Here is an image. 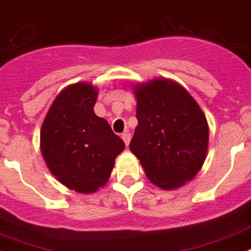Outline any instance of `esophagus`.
<instances>
[{
  "instance_id": "1",
  "label": "esophagus",
  "mask_w": 251,
  "mask_h": 251,
  "mask_svg": "<svg viewBox=\"0 0 251 251\" xmlns=\"http://www.w3.org/2000/svg\"><path fill=\"white\" fill-rule=\"evenodd\" d=\"M130 133L129 132H124L123 134H122V138H123V141H124V143H126V146H128V145H129V142H130Z\"/></svg>"
}]
</instances>
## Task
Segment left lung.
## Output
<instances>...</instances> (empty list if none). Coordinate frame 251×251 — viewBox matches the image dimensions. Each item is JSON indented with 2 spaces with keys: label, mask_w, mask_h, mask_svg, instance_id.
<instances>
[{
  "label": "left lung",
  "mask_w": 251,
  "mask_h": 251,
  "mask_svg": "<svg viewBox=\"0 0 251 251\" xmlns=\"http://www.w3.org/2000/svg\"><path fill=\"white\" fill-rule=\"evenodd\" d=\"M138 126L129 143L156 187L176 189L201 170L208 124L187 90L166 78L134 86Z\"/></svg>",
  "instance_id": "left-lung-1"
}]
</instances>
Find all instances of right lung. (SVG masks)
<instances>
[{
	"mask_svg": "<svg viewBox=\"0 0 251 251\" xmlns=\"http://www.w3.org/2000/svg\"><path fill=\"white\" fill-rule=\"evenodd\" d=\"M98 89L78 82L62 90L40 130V150L57 180L78 193L104 187L124 150L121 137L94 113Z\"/></svg>",
	"mask_w": 251,
	"mask_h": 251,
	"instance_id": "obj_1",
	"label": "right lung"
}]
</instances>
